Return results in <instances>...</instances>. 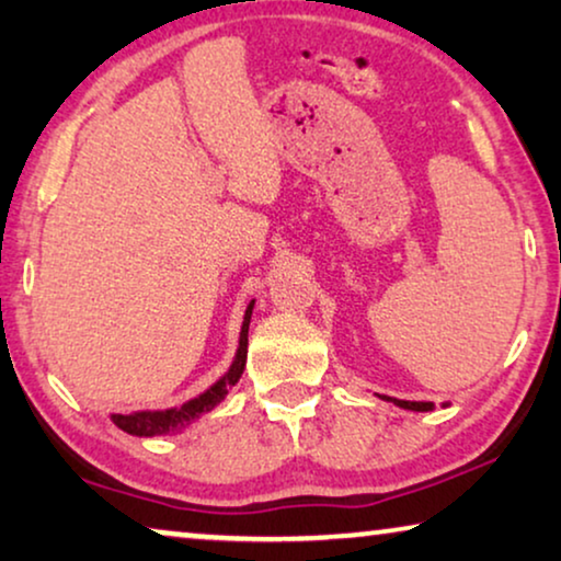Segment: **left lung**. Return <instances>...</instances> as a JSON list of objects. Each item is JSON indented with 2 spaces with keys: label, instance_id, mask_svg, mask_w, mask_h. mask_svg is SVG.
<instances>
[{
  "label": "left lung",
  "instance_id": "obj_1",
  "mask_svg": "<svg viewBox=\"0 0 561 561\" xmlns=\"http://www.w3.org/2000/svg\"><path fill=\"white\" fill-rule=\"evenodd\" d=\"M382 401H393L396 405H401V409H409V411H432L434 403L428 401H398V398H390V396H380Z\"/></svg>",
  "mask_w": 561,
  "mask_h": 561
}]
</instances>
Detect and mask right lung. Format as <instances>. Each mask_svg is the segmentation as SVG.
Here are the masks:
<instances>
[{"mask_svg": "<svg viewBox=\"0 0 561 561\" xmlns=\"http://www.w3.org/2000/svg\"><path fill=\"white\" fill-rule=\"evenodd\" d=\"M252 306L255 301H250L248 311H244V321H242V332H240V347H237V355L229 365V370L221 375V378L214 382L209 390H204L202 396L191 398L179 409H165V411H135V413H112V421L117 424L122 432L133 434V436H160V434H173L181 432L183 426H188L191 421L202 416V413L211 411L214 405L221 403L229 393V388L234 386L237 380L242 378L244 370V359H248V329H250V317H252Z\"/></svg>", "mask_w": 561, "mask_h": 561, "instance_id": "1", "label": "right lung"}]
</instances>
